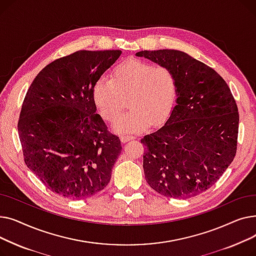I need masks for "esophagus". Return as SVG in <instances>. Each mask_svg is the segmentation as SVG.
I'll list each match as a JSON object with an SVG mask.
<instances>
[{
    "mask_svg": "<svg viewBox=\"0 0 256 256\" xmlns=\"http://www.w3.org/2000/svg\"><path fill=\"white\" fill-rule=\"evenodd\" d=\"M135 139V137L134 136H128V135H122L120 137V140L122 141L124 143H126V142H128V141H130V140H134Z\"/></svg>",
    "mask_w": 256,
    "mask_h": 256,
    "instance_id": "1",
    "label": "esophagus"
}]
</instances>
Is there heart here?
Returning <instances> with one entry per match:
<instances>
[{
  "label": "heart",
  "instance_id": "b5f03b06",
  "mask_svg": "<svg viewBox=\"0 0 256 256\" xmlns=\"http://www.w3.org/2000/svg\"><path fill=\"white\" fill-rule=\"evenodd\" d=\"M178 96V83L174 72L165 65H154L145 60L130 58L119 63L111 78H100L93 86L92 98L102 117L113 121L114 132H138L152 124H163L170 116Z\"/></svg>",
  "mask_w": 256,
  "mask_h": 256
}]
</instances>
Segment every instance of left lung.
Segmentation results:
<instances>
[{
	"label": "left lung",
	"mask_w": 256,
	"mask_h": 256,
	"mask_svg": "<svg viewBox=\"0 0 256 256\" xmlns=\"http://www.w3.org/2000/svg\"><path fill=\"white\" fill-rule=\"evenodd\" d=\"M136 55L170 67L178 83L176 106L166 124L141 139L146 182L166 197H194L210 189L236 156V102L218 72L184 52Z\"/></svg>",
	"instance_id": "obj_1"
}]
</instances>
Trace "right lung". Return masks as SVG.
Here are the masks:
<instances>
[{
	"mask_svg": "<svg viewBox=\"0 0 256 256\" xmlns=\"http://www.w3.org/2000/svg\"><path fill=\"white\" fill-rule=\"evenodd\" d=\"M121 50H78L48 64L24 96L18 124L26 165L52 193L84 199L111 180L119 137L96 114L92 90Z\"/></svg>",
	"mask_w": 256,
	"mask_h": 256,
	"instance_id": "right-lung-1",
	"label": "right lung"
}]
</instances>
